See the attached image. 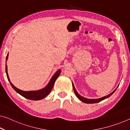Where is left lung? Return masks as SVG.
Masks as SVG:
<instances>
[{"mask_svg": "<svg viewBox=\"0 0 130 130\" xmlns=\"http://www.w3.org/2000/svg\"><path fill=\"white\" fill-rule=\"evenodd\" d=\"M73 89H74V93H75L76 96L77 97L78 99L80 100H81V101H82V102H84V103H87V104H92V103H97L100 102H101V101H102L103 100L105 99L109 98V97L111 96L112 94L114 93V92H115V91H116V89H115V91H113L111 93H110L109 94H108V95H107L106 96H104V97H103V98H102L96 99H87V98H84V97L81 96V95H80V94L78 93V92H77V91H76V89H75V88H74L73 84Z\"/></svg>", "mask_w": 130, "mask_h": 130, "instance_id": "obj_1", "label": "left lung"}]
</instances>
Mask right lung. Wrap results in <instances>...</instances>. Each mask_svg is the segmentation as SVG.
<instances>
[{"instance_id": "right-lung-1", "label": "right lung", "mask_w": 130, "mask_h": 130, "mask_svg": "<svg viewBox=\"0 0 130 130\" xmlns=\"http://www.w3.org/2000/svg\"><path fill=\"white\" fill-rule=\"evenodd\" d=\"M8 54H7V57H6V61H7L8 58ZM61 70H58L56 73L54 74V75L52 77V78L50 80L49 83L48 84V85L45 88H44L43 89H42L41 90H38V91H22L21 89H18L17 88L15 87L10 82V78L8 77V73H7V67L6 63V74H7V77L8 81L10 83V84L11 85V87L13 88L15 91L17 93L20 94L21 96H22L24 98H25L27 99L31 100H39L41 99H42L44 98H45L46 96H47L48 94L50 93V92H51L52 89L53 87V85L54 84L55 81H56V79L58 78V77L60 75L61 73Z\"/></svg>"}]
</instances>
